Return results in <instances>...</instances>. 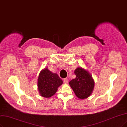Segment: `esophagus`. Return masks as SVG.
Masks as SVG:
<instances>
[{"instance_id":"34e87169","label":"esophagus","mask_w":127,"mask_h":127,"mask_svg":"<svg viewBox=\"0 0 127 127\" xmlns=\"http://www.w3.org/2000/svg\"><path fill=\"white\" fill-rule=\"evenodd\" d=\"M64 82L65 83V84H67L68 82V79L67 78H64Z\"/></svg>"}]
</instances>
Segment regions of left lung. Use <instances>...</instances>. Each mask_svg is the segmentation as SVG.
Instances as JSON below:
<instances>
[{
	"label": "left lung",
	"instance_id": "1",
	"mask_svg": "<svg viewBox=\"0 0 127 127\" xmlns=\"http://www.w3.org/2000/svg\"><path fill=\"white\" fill-rule=\"evenodd\" d=\"M74 73L76 77L69 82V85L79 99H86L91 96L94 88L95 82L92 75L81 67H77Z\"/></svg>",
	"mask_w": 127,
	"mask_h": 127
}]
</instances>
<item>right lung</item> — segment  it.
Masks as SVG:
<instances>
[{"mask_svg":"<svg viewBox=\"0 0 127 127\" xmlns=\"http://www.w3.org/2000/svg\"><path fill=\"white\" fill-rule=\"evenodd\" d=\"M62 84L63 81L57 74L52 73L48 68H44L40 72L37 79V87L40 96L48 98L53 96Z\"/></svg>","mask_w":127,"mask_h":127,"instance_id":"add662e5","label":"right lung"}]
</instances>
